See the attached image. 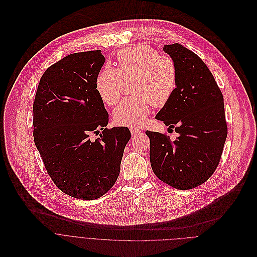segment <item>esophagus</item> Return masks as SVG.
Returning a JSON list of instances; mask_svg holds the SVG:
<instances>
[{
  "mask_svg": "<svg viewBox=\"0 0 257 257\" xmlns=\"http://www.w3.org/2000/svg\"><path fill=\"white\" fill-rule=\"evenodd\" d=\"M131 133H132L133 137H136V136L142 134V131H141V130H138V128H136V127H134V128L131 130Z\"/></svg>",
  "mask_w": 257,
  "mask_h": 257,
  "instance_id": "esophagus-1",
  "label": "esophagus"
}]
</instances>
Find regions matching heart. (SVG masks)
I'll return each mask as SVG.
<instances>
[{
    "mask_svg": "<svg viewBox=\"0 0 257 257\" xmlns=\"http://www.w3.org/2000/svg\"><path fill=\"white\" fill-rule=\"evenodd\" d=\"M118 68H105L96 80V89L107 105L115 104L121 96L123 81L134 80L132 91L136 96L124 98L113 110L117 124L141 126L152 106H164L172 98L178 82L175 62L146 44L119 51Z\"/></svg>",
    "mask_w": 257,
    "mask_h": 257,
    "instance_id": "obj_1",
    "label": "heart"
}]
</instances>
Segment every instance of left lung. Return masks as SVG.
Instances as JSON below:
<instances>
[{"instance_id":"obj_1","label":"left lung","mask_w":257,"mask_h":257,"mask_svg":"<svg viewBox=\"0 0 257 257\" xmlns=\"http://www.w3.org/2000/svg\"><path fill=\"white\" fill-rule=\"evenodd\" d=\"M163 49L177 66L178 82L156 118L179 137L172 142L164 134L147 131L150 162L160 180L186 190L206 182L219 165L228 133L224 98L197 55L179 43Z\"/></svg>"}]
</instances>
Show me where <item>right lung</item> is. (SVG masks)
Masks as SVG:
<instances>
[{
  "mask_svg": "<svg viewBox=\"0 0 257 257\" xmlns=\"http://www.w3.org/2000/svg\"><path fill=\"white\" fill-rule=\"evenodd\" d=\"M104 62L99 49L65 57L44 72L33 103L34 143L44 167L58 188L79 199H96L114 185L131 139L127 127H106L96 89ZM91 133L99 138L91 140Z\"/></svg>",
  "mask_w": 257,
  "mask_h": 257,
  "instance_id": "1",
  "label": "right lung"
}]
</instances>
